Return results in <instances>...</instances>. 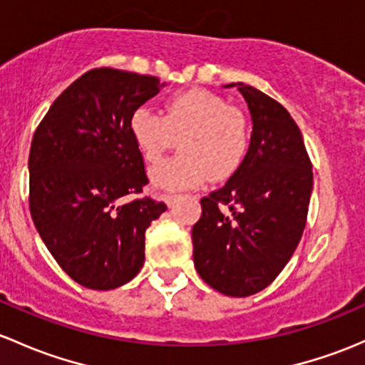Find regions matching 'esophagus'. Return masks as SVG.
I'll return each mask as SVG.
<instances>
[{"instance_id": "esophagus-1", "label": "esophagus", "mask_w": 365, "mask_h": 365, "mask_svg": "<svg viewBox=\"0 0 365 365\" xmlns=\"http://www.w3.org/2000/svg\"><path fill=\"white\" fill-rule=\"evenodd\" d=\"M178 197H180V195H176V194H163V195H160V199H163V201L166 202L168 206L175 205V202L178 201Z\"/></svg>"}]
</instances>
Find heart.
Returning <instances> with one entry per match:
<instances>
[{"instance_id": "b5f03b06", "label": "heart", "mask_w": 365, "mask_h": 365, "mask_svg": "<svg viewBox=\"0 0 365 365\" xmlns=\"http://www.w3.org/2000/svg\"><path fill=\"white\" fill-rule=\"evenodd\" d=\"M129 133L147 163L155 164L180 140L182 155L150 170L157 189L182 190L206 180L229 178L250 147V122L222 96L190 89L171 96L164 113L140 106L129 117Z\"/></svg>"}]
</instances>
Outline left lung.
<instances>
[{
  "mask_svg": "<svg viewBox=\"0 0 365 365\" xmlns=\"http://www.w3.org/2000/svg\"><path fill=\"white\" fill-rule=\"evenodd\" d=\"M237 87L252 115L243 164L201 199L192 227L194 266L218 292L247 297L282 273L301 241L313 190L302 134L290 113L255 87Z\"/></svg>",
  "mask_w": 365,
  "mask_h": 365,
  "instance_id": "left-lung-1",
  "label": "left lung"
}]
</instances>
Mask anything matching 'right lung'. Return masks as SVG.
Segmentation results:
<instances>
[{
	"label": "right lung",
	"instance_id": "add662e5",
	"mask_svg": "<svg viewBox=\"0 0 365 365\" xmlns=\"http://www.w3.org/2000/svg\"><path fill=\"white\" fill-rule=\"evenodd\" d=\"M166 83L98 68L68 87L38 125L29 150V210L63 271L92 290L140 273L145 231L164 202L125 201L148 183L129 117Z\"/></svg>",
	"mask_w": 365,
	"mask_h": 365
}]
</instances>
